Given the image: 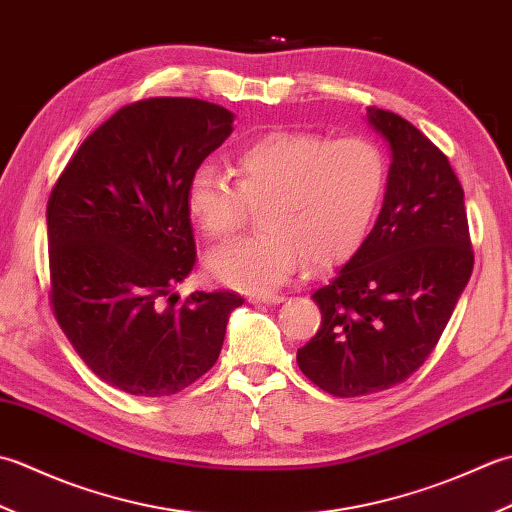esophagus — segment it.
Returning <instances> with one entry per match:
<instances>
[{
    "label": "esophagus",
    "instance_id": "obj_1",
    "mask_svg": "<svg viewBox=\"0 0 512 512\" xmlns=\"http://www.w3.org/2000/svg\"><path fill=\"white\" fill-rule=\"evenodd\" d=\"M249 302H252V305H280V302H285V296L260 294V296H249Z\"/></svg>",
    "mask_w": 512,
    "mask_h": 512
}]
</instances>
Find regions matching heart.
I'll use <instances>...</instances> for the list:
<instances>
[{"label": "heart", "instance_id": "1", "mask_svg": "<svg viewBox=\"0 0 512 512\" xmlns=\"http://www.w3.org/2000/svg\"><path fill=\"white\" fill-rule=\"evenodd\" d=\"M236 185L212 168L192 174L187 212L210 241H227L252 207L263 232L207 258L210 274L232 289L267 294L309 263L325 269L358 252L387 187V156L364 137L278 130L247 143L232 163Z\"/></svg>", "mask_w": 512, "mask_h": 512}]
</instances>
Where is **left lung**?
I'll list each match as a JSON object with an SVG mask.
<instances>
[{"mask_svg": "<svg viewBox=\"0 0 512 512\" xmlns=\"http://www.w3.org/2000/svg\"><path fill=\"white\" fill-rule=\"evenodd\" d=\"M391 148L371 234L314 296L322 325L298 367L338 398L404 382L431 356L473 271L464 190L446 156L398 114L367 108Z\"/></svg>", "mask_w": 512, "mask_h": 512, "instance_id": "left-lung-1", "label": "left lung"}]
</instances>
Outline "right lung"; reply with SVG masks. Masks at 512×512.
<instances>
[{"mask_svg": "<svg viewBox=\"0 0 512 512\" xmlns=\"http://www.w3.org/2000/svg\"><path fill=\"white\" fill-rule=\"evenodd\" d=\"M232 123L201 99L132 103L81 143L50 194L52 309L114 389L139 398L187 389L214 367L229 314L245 302L194 291L176 305L174 291L196 263L187 185Z\"/></svg>", "mask_w": 512, "mask_h": 512, "instance_id": "1", "label": "right lung"}]
</instances>
